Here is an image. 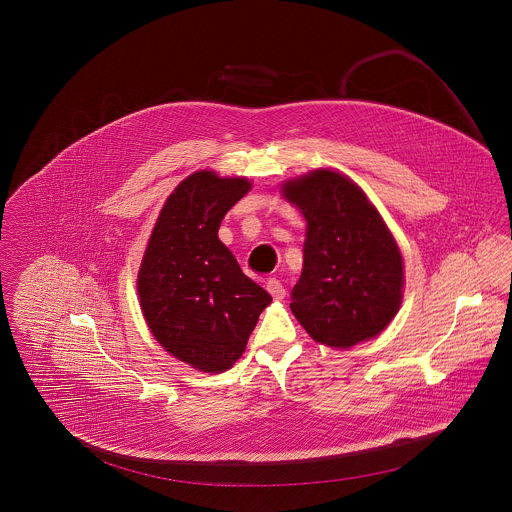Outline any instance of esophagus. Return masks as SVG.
Returning a JSON list of instances; mask_svg holds the SVG:
<instances>
[{"mask_svg": "<svg viewBox=\"0 0 512 512\" xmlns=\"http://www.w3.org/2000/svg\"><path fill=\"white\" fill-rule=\"evenodd\" d=\"M267 292L270 293L276 301H282V299H284V295H286V290H284L282 282H280V280H276V278H268Z\"/></svg>", "mask_w": 512, "mask_h": 512, "instance_id": "1", "label": "esophagus"}]
</instances>
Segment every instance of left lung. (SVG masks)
Here are the masks:
<instances>
[{
	"mask_svg": "<svg viewBox=\"0 0 512 512\" xmlns=\"http://www.w3.org/2000/svg\"><path fill=\"white\" fill-rule=\"evenodd\" d=\"M307 220L303 272L292 313L324 345L349 349L378 336L403 299V257L365 192L341 172L318 169L282 184Z\"/></svg>",
	"mask_w": 512,
	"mask_h": 512,
	"instance_id": "obj_1",
	"label": "left lung"
}]
</instances>
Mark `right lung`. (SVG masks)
<instances>
[{
  "label": "right lung",
  "instance_id": "right-lung-1",
  "mask_svg": "<svg viewBox=\"0 0 512 512\" xmlns=\"http://www.w3.org/2000/svg\"><path fill=\"white\" fill-rule=\"evenodd\" d=\"M249 190L242 176L190 174L165 201L138 272L151 334L172 357L201 372L234 365L272 301L219 240L224 215Z\"/></svg>",
  "mask_w": 512,
  "mask_h": 512
}]
</instances>
